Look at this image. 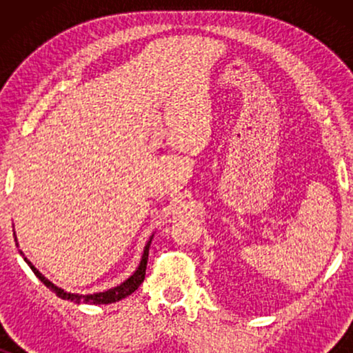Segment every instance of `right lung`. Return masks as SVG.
<instances>
[{"label": "right lung", "instance_id": "right-lung-1", "mask_svg": "<svg viewBox=\"0 0 353 353\" xmlns=\"http://www.w3.org/2000/svg\"><path fill=\"white\" fill-rule=\"evenodd\" d=\"M151 241L152 238L148 241L146 248H144V254H143V259H141V263H139V267L137 272H134L132 276H130L127 281L120 284L117 288H112L109 289V291L105 292H96V294H88V296H81V294H70V292H65L64 289L57 288L52 284L50 279H46L43 274L38 272V270L33 267V265L28 262V260L23 257V260L30 265L32 272L35 273V276L40 279V281L45 284L46 288H50L52 292H56V296H59L61 299H64V301H74L77 303H96V305H99V303H112V302H117V301H122L130 294L137 291L139 288V284L144 281V274H146V265H148V257H149V245H151ZM22 254V252H21Z\"/></svg>", "mask_w": 353, "mask_h": 353}]
</instances>
